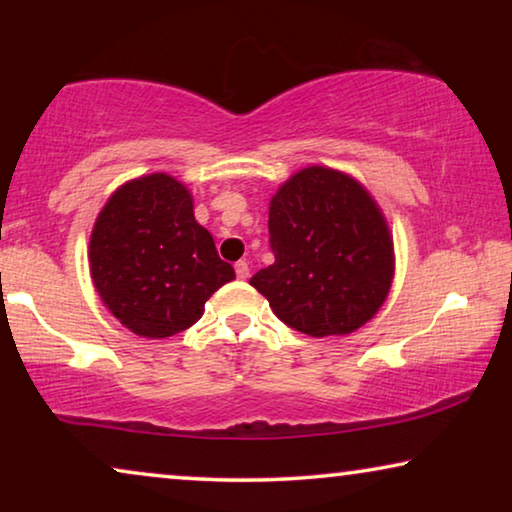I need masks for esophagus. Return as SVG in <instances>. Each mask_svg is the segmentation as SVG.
<instances>
[{
	"label": "esophagus",
	"instance_id": "34e87169",
	"mask_svg": "<svg viewBox=\"0 0 512 512\" xmlns=\"http://www.w3.org/2000/svg\"><path fill=\"white\" fill-rule=\"evenodd\" d=\"M235 275H237V279H247L249 277V263L247 261H237L235 263Z\"/></svg>",
	"mask_w": 512,
	"mask_h": 512
}]
</instances>
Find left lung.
<instances>
[{
    "mask_svg": "<svg viewBox=\"0 0 512 512\" xmlns=\"http://www.w3.org/2000/svg\"><path fill=\"white\" fill-rule=\"evenodd\" d=\"M275 263L249 284L289 328L324 338L373 319L394 277V244L384 216L347 174L307 167L270 202Z\"/></svg>",
    "mask_w": 512,
    "mask_h": 512,
    "instance_id": "8db88e82",
    "label": "left lung"
}]
</instances>
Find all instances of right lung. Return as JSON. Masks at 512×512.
Here are the masks:
<instances>
[{
  "label": "right lung",
  "mask_w": 512,
  "mask_h": 512,
  "mask_svg": "<svg viewBox=\"0 0 512 512\" xmlns=\"http://www.w3.org/2000/svg\"><path fill=\"white\" fill-rule=\"evenodd\" d=\"M90 275L125 328L170 338L202 317L235 270L195 221L191 193L167 174H151L118 188L97 216Z\"/></svg>",
  "instance_id": "right-lung-1"
}]
</instances>
